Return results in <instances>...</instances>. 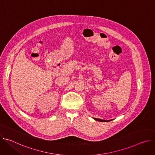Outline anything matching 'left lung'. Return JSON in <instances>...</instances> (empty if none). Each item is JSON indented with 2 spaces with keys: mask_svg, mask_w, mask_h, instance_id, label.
Wrapping results in <instances>:
<instances>
[{
  "mask_svg": "<svg viewBox=\"0 0 155 155\" xmlns=\"http://www.w3.org/2000/svg\"><path fill=\"white\" fill-rule=\"evenodd\" d=\"M94 120H96V121H101V122H108V121H110V120H101V119L96 118H94Z\"/></svg>",
  "mask_w": 155,
  "mask_h": 155,
  "instance_id": "obj_1",
  "label": "left lung"
}]
</instances>
